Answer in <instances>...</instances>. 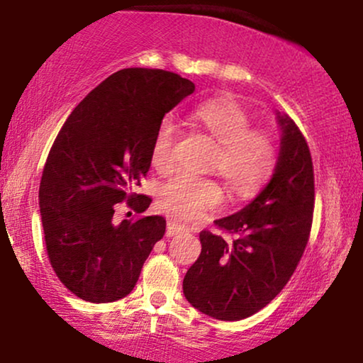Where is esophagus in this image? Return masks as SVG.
<instances>
[{
  "label": "esophagus",
  "mask_w": 363,
  "mask_h": 363,
  "mask_svg": "<svg viewBox=\"0 0 363 363\" xmlns=\"http://www.w3.org/2000/svg\"><path fill=\"white\" fill-rule=\"evenodd\" d=\"M188 231L186 226H183L182 223H178L175 220H168L167 223V236H177V235H182V233Z\"/></svg>",
  "instance_id": "1"
}]
</instances>
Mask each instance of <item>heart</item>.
Returning a JSON list of instances; mask_svg holds the SVG:
<instances>
[{
	"label": "heart",
	"mask_w": 363,
	"mask_h": 363,
	"mask_svg": "<svg viewBox=\"0 0 363 363\" xmlns=\"http://www.w3.org/2000/svg\"><path fill=\"white\" fill-rule=\"evenodd\" d=\"M195 125L216 143L210 172L225 180L236 196H247L269 180L279 160L274 133L264 127H251L250 112L233 99H218L198 106L191 113ZM177 127L172 118L158 123L152 140V165L170 170L175 160ZM225 201V191L213 178L177 173L160 186L162 206L182 220H195Z\"/></svg>",
	"instance_id": "obj_1"
}]
</instances>
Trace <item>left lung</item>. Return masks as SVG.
I'll use <instances>...</instances> for the list:
<instances>
[{
  "instance_id": "1",
  "label": "left lung",
  "mask_w": 363,
  "mask_h": 363,
  "mask_svg": "<svg viewBox=\"0 0 363 363\" xmlns=\"http://www.w3.org/2000/svg\"><path fill=\"white\" fill-rule=\"evenodd\" d=\"M282 128L276 170L264 190L235 215L216 220L223 233L201 231L200 257L183 279L186 301L220 320L246 319L266 307L294 274L314 216V167L294 121Z\"/></svg>"
}]
</instances>
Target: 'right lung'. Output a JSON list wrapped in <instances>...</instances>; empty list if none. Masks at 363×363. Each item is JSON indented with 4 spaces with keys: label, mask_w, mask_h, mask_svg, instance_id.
Returning <instances> with one entry per match:
<instances>
[{
    "label": "right lung",
    "mask_w": 363,
    "mask_h": 363,
    "mask_svg": "<svg viewBox=\"0 0 363 363\" xmlns=\"http://www.w3.org/2000/svg\"><path fill=\"white\" fill-rule=\"evenodd\" d=\"M195 84L163 69H122L84 97L49 150L39 185L44 241L59 281L82 301L113 302L135 287L165 235L163 216L113 221L127 201L143 213L152 198L133 193L150 168L158 123Z\"/></svg>",
    "instance_id": "add662e5"
}]
</instances>
